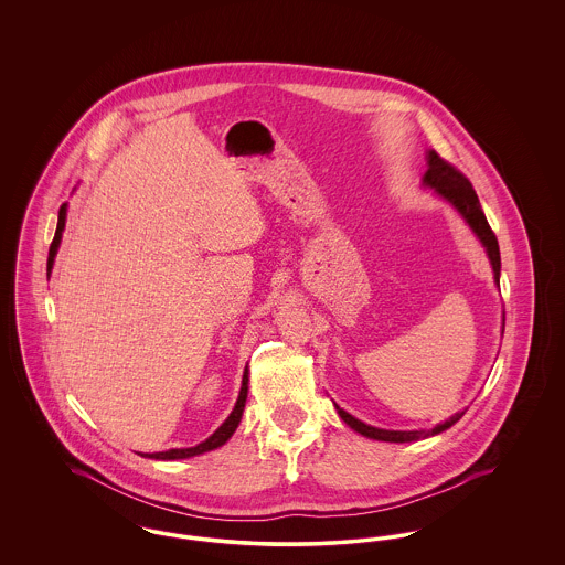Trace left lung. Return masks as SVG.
<instances>
[{
    "label": "left lung",
    "mask_w": 565,
    "mask_h": 565,
    "mask_svg": "<svg viewBox=\"0 0 565 565\" xmlns=\"http://www.w3.org/2000/svg\"><path fill=\"white\" fill-rule=\"evenodd\" d=\"M428 164L430 167H428V171L424 175V184L431 186L440 196H445L456 207L457 212L466 217L470 228L477 233V237L483 243L487 256L491 260V267H493L495 281L500 284V247H498V239H495V233L491 231V226H489V222L484 217L481 203H479V196H477V192L472 189L470 180L459 169H456L451 162L440 159L434 150L428 154ZM337 411H339L341 419L353 430L360 431L362 436L375 438V440H385V443H411V440L428 438V436H434L438 431L451 428L463 415V413H456L449 422H445V424H440V426H436L431 430L394 431L379 430V428H373V426H366L360 419L351 417L350 413H345L339 406H337Z\"/></svg>",
    "instance_id": "8db88e82"
}]
</instances>
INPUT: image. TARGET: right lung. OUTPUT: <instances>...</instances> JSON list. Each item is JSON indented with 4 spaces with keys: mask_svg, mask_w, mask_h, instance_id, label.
Returning <instances> with one entry per match:
<instances>
[{
    "mask_svg": "<svg viewBox=\"0 0 565 565\" xmlns=\"http://www.w3.org/2000/svg\"><path fill=\"white\" fill-rule=\"evenodd\" d=\"M65 212H67V205L63 203L61 210H58V222H56L53 243H51V249H49V270L53 269L54 254H56V249H58L61 233H63V228H65ZM247 381H249V379H247V369H245V373H243L242 392H239V398H237V404H235L233 413L226 417V422H224L207 440H203L201 445L190 447V449H169V451H161V454H146L143 457H152V459H184V457L199 456V454L212 451V449H217L220 445H224V443L233 436V431L237 430V426H239V422H242L243 406H245V398H247Z\"/></svg>",
    "mask_w": 565,
    "mask_h": 565,
    "instance_id": "obj_1",
    "label": "right lung"
}]
</instances>
